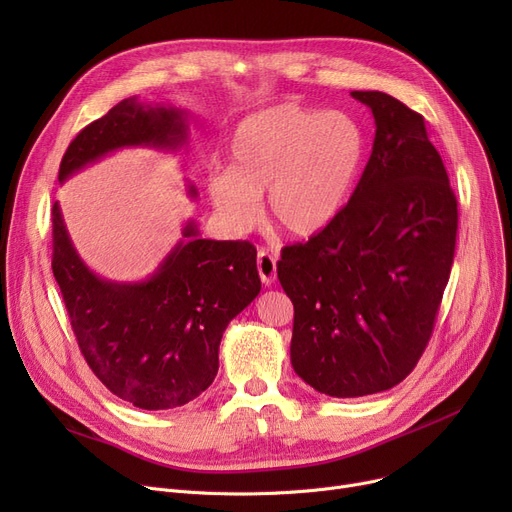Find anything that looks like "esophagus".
Returning <instances> with one entry per match:
<instances>
[{
	"label": "esophagus",
	"instance_id": "34e87169",
	"mask_svg": "<svg viewBox=\"0 0 512 512\" xmlns=\"http://www.w3.org/2000/svg\"><path fill=\"white\" fill-rule=\"evenodd\" d=\"M276 253L267 251V249H259L257 253V272H259V278L265 286H272L278 278V272H276Z\"/></svg>",
	"mask_w": 512,
	"mask_h": 512
}]
</instances>
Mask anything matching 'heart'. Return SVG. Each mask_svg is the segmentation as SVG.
Listing matches in <instances>:
<instances>
[{
    "mask_svg": "<svg viewBox=\"0 0 512 512\" xmlns=\"http://www.w3.org/2000/svg\"><path fill=\"white\" fill-rule=\"evenodd\" d=\"M365 153V130L351 114L280 103L234 128L228 168L207 178V195L232 234L255 228L265 191L270 220L292 238H311L346 207Z\"/></svg>",
    "mask_w": 512,
    "mask_h": 512,
    "instance_id": "obj_1",
    "label": "heart"
}]
</instances>
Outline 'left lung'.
<instances>
[{
    "mask_svg": "<svg viewBox=\"0 0 512 512\" xmlns=\"http://www.w3.org/2000/svg\"><path fill=\"white\" fill-rule=\"evenodd\" d=\"M367 166L336 222L282 249L278 278L294 305L290 361L334 398L390 390L432 338L450 278L459 211L425 120L380 91Z\"/></svg>",
    "mask_w": 512,
    "mask_h": 512,
    "instance_id": "left-lung-1",
    "label": "left lung"
}]
</instances>
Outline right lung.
Here are the masks:
<instances>
[{"label":"right lung","instance_id":"right-lung-1","mask_svg":"<svg viewBox=\"0 0 512 512\" xmlns=\"http://www.w3.org/2000/svg\"><path fill=\"white\" fill-rule=\"evenodd\" d=\"M184 141L182 112L124 99L76 134L58 178L122 147L178 149ZM51 224V270L80 353L101 384L147 411L182 407L207 390L218 375L224 330L261 290L251 242L199 238L188 222L184 240L149 280L118 284L95 276L76 255L58 201Z\"/></svg>","mask_w":512,"mask_h":512}]
</instances>
